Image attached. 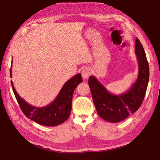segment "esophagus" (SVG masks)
Returning a JSON list of instances; mask_svg holds the SVG:
<instances>
[{"instance_id": "esophagus-1", "label": "esophagus", "mask_w": 160, "mask_h": 160, "mask_svg": "<svg viewBox=\"0 0 160 160\" xmlns=\"http://www.w3.org/2000/svg\"><path fill=\"white\" fill-rule=\"evenodd\" d=\"M92 73V70L89 68H85L82 71V77L84 80L88 79V78Z\"/></svg>"}]
</instances>
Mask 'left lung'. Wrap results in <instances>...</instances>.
I'll return each mask as SVG.
<instances>
[{"mask_svg":"<svg viewBox=\"0 0 160 160\" xmlns=\"http://www.w3.org/2000/svg\"><path fill=\"white\" fill-rule=\"evenodd\" d=\"M135 54L138 63V74L131 88L122 94L109 92L95 76L88 80L93 101L98 114L104 120L119 122L136 112L141 106L149 80V66L143 47L136 38Z\"/></svg>","mask_w":160,"mask_h":160,"instance_id":"left-lung-1","label":"left lung"}]
</instances>
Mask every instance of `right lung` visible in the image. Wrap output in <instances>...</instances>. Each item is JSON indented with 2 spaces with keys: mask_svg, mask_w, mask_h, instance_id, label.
Here are the masks:
<instances>
[{
  "mask_svg": "<svg viewBox=\"0 0 160 160\" xmlns=\"http://www.w3.org/2000/svg\"><path fill=\"white\" fill-rule=\"evenodd\" d=\"M10 77H12V68H10ZM82 82L81 74L75 75L64 84L59 94L51 103L40 108L31 106L25 101L17 94L12 81H11V85L20 108L28 118L41 125L54 127L64 122L68 118L71 112L74 90Z\"/></svg>",
  "mask_w": 160,
  "mask_h": 160,
  "instance_id": "right-lung-1",
  "label": "right lung"
}]
</instances>
